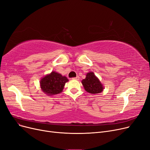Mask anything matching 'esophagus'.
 I'll return each instance as SVG.
<instances>
[{
	"label": "esophagus",
	"instance_id": "34e87169",
	"mask_svg": "<svg viewBox=\"0 0 150 150\" xmlns=\"http://www.w3.org/2000/svg\"><path fill=\"white\" fill-rule=\"evenodd\" d=\"M79 79H80L79 76H76V77H74V78H72V79H72V80H79Z\"/></svg>",
	"mask_w": 150,
	"mask_h": 150
}]
</instances>
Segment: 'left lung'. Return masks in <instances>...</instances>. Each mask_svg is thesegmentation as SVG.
Wrapping results in <instances>:
<instances>
[{
  "mask_svg": "<svg viewBox=\"0 0 150 150\" xmlns=\"http://www.w3.org/2000/svg\"><path fill=\"white\" fill-rule=\"evenodd\" d=\"M81 83L84 89L91 94L100 93L104 89L103 84L93 71L88 73Z\"/></svg>",
  "mask_w": 150,
  "mask_h": 150,
  "instance_id": "obj_1",
  "label": "left lung"
}]
</instances>
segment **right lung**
Segmentation results:
<instances>
[{
    "label": "right lung",
    "mask_w": 150,
    "mask_h": 150,
    "mask_svg": "<svg viewBox=\"0 0 150 150\" xmlns=\"http://www.w3.org/2000/svg\"><path fill=\"white\" fill-rule=\"evenodd\" d=\"M67 81L69 80L66 76L53 71L41 79L40 88L43 92L48 96L56 95L62 92Z\"/></svg>",
    "instance_id": "add662e5"
}]
</instances>
